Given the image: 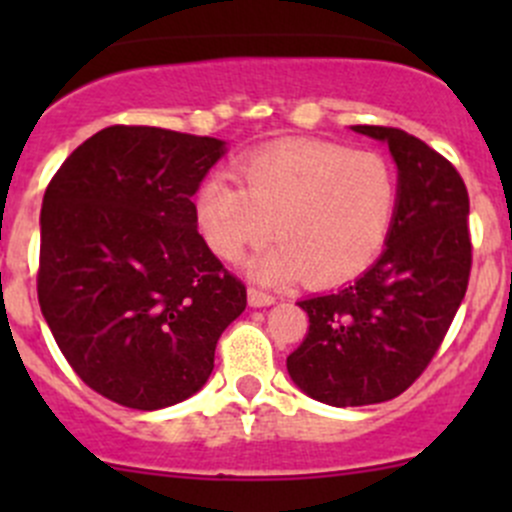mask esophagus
I'll list each match as a JSON object with an SVG mask.
<instances>
[{"label": "esophagus", "mask_w": 512, "mask_h": 512, "mask_svg": "<svg viewBox=\"0 0 512 512\" xmlns=\"http://www.w3.org/2000/svg\"><path fill=\"white\" fill-rule=\"evenodd\" d=\"M247 299H250L252 307H270V304H275V294L265 292V289L260 287L247 289Z\"/></svg>", "instance_id": "34e87169"}]
</instances>
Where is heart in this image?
Instances as JSON below:
<instances>
[{
    "label": "heart",
    "mask_w": 512,
    "mask_h": 512,
    "mask_svg": "<svg viewBox=\"0 0 512 512\" xmlns=\"http://www.w3.org/2000/svg\"><path fill=\"white\" fill-rule=\"evenodd\" d=\"M240 185L210 175L195 193V220L210 250L237 262L267 235L280 245L252 262L262 280L302 275L337 285L359 275L386 245L399 205L394 165L376 151L302 143L252 153Z\"/></svg>",
    "instance_id": "obj_1"
}]
</instances>
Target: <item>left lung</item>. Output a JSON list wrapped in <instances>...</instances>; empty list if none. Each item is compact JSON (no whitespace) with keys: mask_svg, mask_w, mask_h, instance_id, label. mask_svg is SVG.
<instances>
[{"mask_svg":"<svg viewBox=\"0 0 512 512\" xmlns=\"http://www.w3.org/2000/svg\"><path fill=\"white\" fill-rule=\"evenodd\" d=\"M389 143L399 205L386 247L359 280L299 302L309 329L287 356L294 384L329 406L396 399L426 371L468 289V190L448 158L401 128L354 126Z\"/></svg>","mask_w":512,"mask_h":512,"instance_id":"1","label":"left lung"}]
</instances>
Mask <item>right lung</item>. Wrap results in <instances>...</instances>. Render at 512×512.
Here are the masks:
<instances>
[{
  "label": "right lung",
  "mask_w": 512,
  "mask_h": 512,
  "mask_svg": "<svg viewBox=\"0 0 512 512\" xmlns=\"http://www.w3.org/2000/svg\"><path fill=\"white\" fill-rule=\"evenodd\" d=\"M223 141L108 126L46 185L36 294L61 354L138 411L193 396L247 289L198 232L193 195Z\"/></svg>",
  "instance_id": "right-lung-1"
}]
</instances>
